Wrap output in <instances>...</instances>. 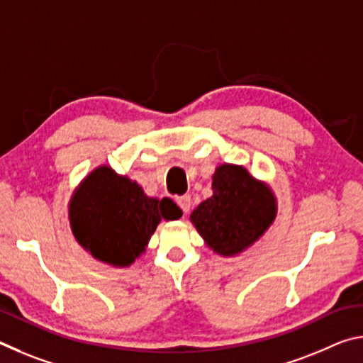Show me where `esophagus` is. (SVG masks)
Masks as SVG:
<instances>
[{"label":"esophagus","mask_w":363,"mask_h":363,"mask_svg":"<svg viewBox=\"0 0 363 363\" xmlns=\"http://www.w3.org/2000/svg\"><path fill=\"white\" fill-rule=\"evenodd\" d=\"M176 203L179 205V208H181L184 214H187L190 211V205H192V200H190L189 195H182V196H177Z\"/></svg>","instance_id":"esophagus-1"}]
</instances>
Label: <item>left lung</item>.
Masks as SVG:
<instances>
[{
    "instance_id": "1",
    "label": "left lung",
    "mask_w": 363,
    "mask_h": 363,
    "mask_svg": "<svg viewBox=\"0 0 363 363\" xmlns=\"http://www.w3.org/2000/svg\"><path fill=\"white\" fill-rule=\"evenodd\" d=\"M277 216V200L266 182L247 168L224 163L213 174V195L190 220L205 243L220 256H237L259 240Z\"/></svg>"
}]
</instances>
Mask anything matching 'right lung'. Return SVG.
I'll use <instances>...</instances> for the list:
<instances>
[{"instance_id":"obj_1","label":"right lung","mask_w":363,"mask_h":363,"mask_svg":"<svg viewBox=\"0 0 363 363\" xmlns=\"http://www.w3.org/2000/svg\"><path fill=\"white\" fill-rule=\"evenodd\" d=\"M182 211L173 200L150 199L138 182L99 167L72 195L69 219L82 247L115 267H128L144 253L160 220H174Z\"/></svg>"}]
</instances>
